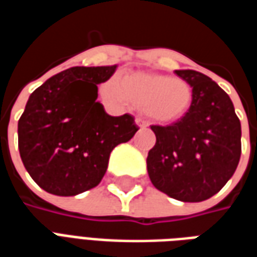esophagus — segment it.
Returning <instances> with one entry per match:
<instances>
[{
	"instance_id": "1",
	"label": "esophagus",
	"mask_w": 257,
	"mask_h": 257,
	"mask_svg": "<svg viewBox=\"0 0 257 257\" xmlns=\"http://www.w3.org/2000/svg\"><path fill=\"white\" fill-rule=\"evenodd\" d=\"M135 122H136V125H138V126H140V128H146V126H147V122H146L143 118L138 117L136 119H135Z\"/></svg>"
}]
</instances>
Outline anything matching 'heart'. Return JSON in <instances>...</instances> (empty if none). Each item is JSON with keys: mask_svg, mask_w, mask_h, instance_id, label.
<instances>
[{"mask_svg": "<svg viewBox=\"0 0 257 257\" xmlns=\"http://www.w3.org/2000/svg\"><path fill=\"white\" fill-rule=\"evenodd\" d=\"M103 95L118 103H132L143 108L160 123H175L183 119L193 107L194 92L183 78L162 74H126L119 82L108 79L101 86Z\"/></svg>", "mask_w": 257, "mask_h": 257, "instance_id": "b5f03b06", "label": "heart"}]
</instances>
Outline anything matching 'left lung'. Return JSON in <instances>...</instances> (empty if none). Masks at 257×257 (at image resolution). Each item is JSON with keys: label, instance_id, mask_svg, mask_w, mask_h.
I'll list each match as a JSON object with an SVG mask.
<instances>
[{"label": "left lung", "instance_id": "8db88e82", "mask_svg": "<svg viewBox=\"0 0 257 257\" xmlns=\"http://www.w3.org/2000/svg\"><path fill=\"white\" fill-rule=\"evenodd\" d=\"M194 92L189 114L171 125H151L156 146L147 156L154 187L183 202L219 193L241 157V122L231 99L215 81L194 70H176Z\"/></svg>", "mask_w": 257, "mask_h": 257}]
</instances>
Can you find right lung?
Here are the masks:
<instances>
[{"label":"right lung","mask_w":257,"mask_h":257,"mask_svg":"<svg viewBox=\"0 0 257 257\" xmlns=\"http://www.w3.org/2000/svg\"><path fill=\"white\" fill-rule=\"evenodd\" d=\"M115 68H67L29 97L18 123L20 158L47 193L71 197L96 187L112 149L138 132L131 114L111 117L96 100L97 85Z\"/></svg>","instance_id":"1"}]
</instances>
